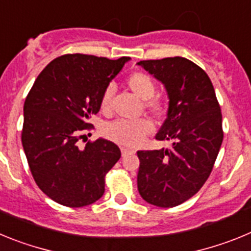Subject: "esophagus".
<instances>
[{"label": "esophagus", "mask_w": 251, "mask_h": 251, "mask_svg": "<svg viewBox=\"0 0 251 251\" xmlns=\"http://www.w3.org/2000/svg\"><path fill=\"white\" fill-rule=\"evenodd\" d=\"M121 151H122V156L123 157L129 154V153H134V150H130V148H127V147H122Z\"/></svg>", "instance_id": "34e87169"}]
</instances>
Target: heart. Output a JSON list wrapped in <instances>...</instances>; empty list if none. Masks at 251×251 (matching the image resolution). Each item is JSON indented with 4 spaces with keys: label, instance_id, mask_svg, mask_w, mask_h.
Wrapping results in <instances>:
<instances>
[{
    "label": "heart",
    "instance_id": "b5f03b06",
    "mask_svg": "<svg viewBox=\"0 0 251 251\" xmlns=\"http://www.w3.org/2000/svg\"><path fill=\"white\" fill-rule=\"evenodd\" d=\"M126 84L133 94H136L139 99L143 100L145 109L151 115L159 118L166 113L167 105L166 101L154 95L156 93V83L150 74L143 72H134L129 74L126 79ZM114 89L113 86H106L100 97V109L104 113L112 110ZM153 130V123L148 118H141L137 121H126L117 119L105 124L103 128L104 136L112 141L124 146L139 145L145 137Z\"/></svg>",
    "mask_w": 251,
    "mask_h": 251
}]
</instances>
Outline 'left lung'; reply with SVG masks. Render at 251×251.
I'll use <instances>...</instances> for the list:
<instances>
[{
    "label": "left lung",
    "mask_w": 251,
    "mask_h": 251,
    "mask_svg": "<svg viewBox=\"0 0 251 251\" xmlns=\"http://www.w3.org/2000/svg\"><path fill=\"white\" fill-rule=\"evenodd\" d=\"M150 74L165 84L170 105L157 133L171 148L138 151L137 185L142 199L175 207L200 191L214 168L223 143V115L205 70L186 57L143 60Z\"/></svg>",
    "instance_id": "left-lung-1"
}]
</instances>
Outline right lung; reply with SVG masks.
I'll list each match as a JSON object with an SVG mask.
<instances>
[{
	"mask_svg": "<svg viewBox=\"0 0 251 251\" xmlns=\"http://www.w3.org/2000/svg\"><path fill=\"white\" fill-rule=\"evenodd\" d=\"M129 57L85 54L54 59L36 77L24 104L21 141L35 182L51 200L83 207L104 194L105 176L121 158L113 142L76 146L100 109V97Z\"/></svg>",
	"mask_w": 251,
	"mask_h": 251,
	"instance_id": "1",
	"label": "right lung"
}]
</instances>
